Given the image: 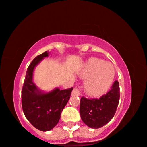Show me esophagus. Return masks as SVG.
<instances>
[{
	"label": "esophagus",
	"mask_w": 147,
	"mask_h": 147,
	"mask_svg": "<svg viewBox=\"0 0 147 147\" xmlns=\"http://www.w3.org/2000/svg\"><path fill=\"white\" fill-rule=\"evenodd\" d=\"M80 94H81V90L77 88V87L74 88V90H72V96H79Z\"/></svg>",
	"instance_id": "34e87169"
}]
</instances>
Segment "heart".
Masks as SVG:
<instances>
[{
  "label": "heart",
  "instance_id": "obj_1",
  "mask_svg": "<svg viewBox=\"0 0 147 147\" xmlns=\"http://www.w3.org/2000/svg\"><path fill=\"white\" fill-rule=\"evenodd\" d=\"M81 77L87 79L85 92L91 96H98L109 90L114 81L115 70L105 61L93 57L87 61L81 72Z\"/></svg>",
  "mask_w": 147,
  "mask_h": 147
}]
</instances>
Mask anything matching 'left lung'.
Listing matches in <instances>:
<instances>
[{"instance_id": "obj_1", "label": "left lung", "mask_w": 147, "mask_h": 147, "mask_svg": "<svg viewBox=\"0 0 147 147\" xmlns=\"http://www.w3.org/2000/svg\"><path fill=\"white\" fill-rule=\"evenodd\" d=\"M119 83L115 81L111 89L100 98H81L80 115L83 123L91 128L102 127L112 119L119 102Z\"/></svg>"}]
</instances>
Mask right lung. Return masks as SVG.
I'll return each instance as SVG.
<instances>
[{"label":"right lung","mask_w":147,"mask_h":147,"mask_svg":"<svg viewBox=\"0 0 147 147\" xmlns=\"http://www.w3.org/2000/svg\"><path fill=\"white\" fill-rule=\"evenodd\" d=\"M45 51L35 57L28 67L22 90V106L29 122L38 130H51L58 123L61 113L69 100L73 87L60 90L58 88L42 94L32 82L35 66L43 57L48 56Z\"/></svg>","instance_id":"obj_1"}]
</instances>
